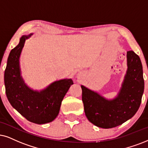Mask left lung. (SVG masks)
Wrapping results in <instances>:
<instances>
[{"label": "left lung", "mask_w": 148, "mask_h": 148, "mask_svg": "<svg viewBox=\"0 0 148 148\" xmlns=\"http://www.w3.org/2000/svg\"><path fill=\"white\" fill-rule=\"evenodd\" d=\"M126 74L118 95L108 100L81 85L82 100L88 120L102 128H111L132 118L139 109L144 91L143 67L136 53L127 52Z\"/></svg>", "instance_id": "1"}]
</instances>
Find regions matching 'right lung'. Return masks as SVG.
<instances>
[{"label": "right lung", "instance_id": "right-lung-1", "mask_svg": "<svg viewBox=\"0 0 148 148\" xmlns=\"http://www.w3.org/2000/svg\"><path fill=\"white\" fill-rule=\"evenodd\" d=\"M32 35L22 36L9 53L4 74L5 92L12 106L27 120L44 124L57 117L61 102L74 83L70 78L57 80L40 91L26 85L21 76L20 57L26 40Z\"/></svg>", "mask_w": 148, "mask_h": 148}]
</instances>
